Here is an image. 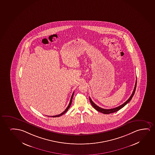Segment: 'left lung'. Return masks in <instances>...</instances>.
Instances as JSON below:
<instances>
[{
  "instance_id": "1",
  "label": "left lung",
  "mask_w": 155,
  "mask_h": 155,
  "mask_svg": "<svg viewBox=\"0 0 155 155\" xmlns=\"http://www.w3.org/2000/svg\"><path fill=\"white\" fill-rule=\"evenodd\" d=\"M136 78H137V77H136ZM136 86H137V79H136V81L134 89V91H133L132 94L131 95L130 97H129V98L126 102H125L123 104H122V105L119 106L117 107H116V108H114L106 109H103L102 108H101V107L98 106L97 105H96V104L93 102L92 100H91V97H89L90 102H91V104L93 106V107H94L96 110L98 111L99 112L103 113V114H111V113H115V112H116L117 111L120 110V109L123 108L125 106V105H127V104L131 100V99L133 98V96L135 94V91H136Z\"/></svg>"
}]
</instances>
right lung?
Returning a JSON list of instances; mask_svg holds the SVG:
<instances>
[{
	"instance_id": "right-lung-1",
	"label": "right lung",
	"mask_w": 155,
	"mask_h": 155,
	"mask_svg": "<svg viewBox=\"0 0 155 155\" xmlns=\"http://www.w3.org/2000/svg\"><path fill=\"white\" fill-rule=\"evenodd\" d=\"M74 92L72 93V96H71V101H70V103H69V104L68 106V107H67V108L66 109H65V110H64V111H63L62 113H61V114H59V115H56V116H53L50 117H58L61 116V115H64V113H66L67 111L68 110L69 108H70V107H71V105L72 98H73V96H74Z\"/></svg>"
}]
</instances>
